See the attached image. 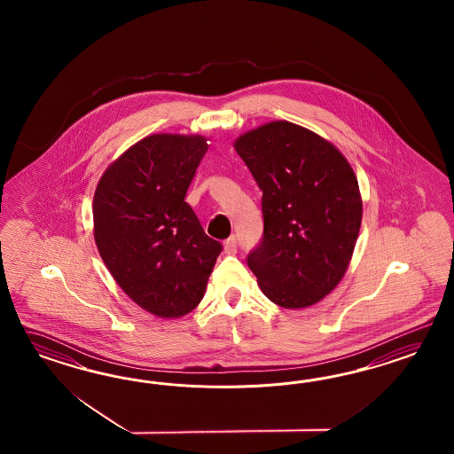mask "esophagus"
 <instances>
[{"instance_id": "1", "label": "esophagus", "mask_w": 454, "mask_h": 454, "mask_svg": "<svg viewBox=\"0 0 454 454\" xmlns=\"http://www.w3.org/2000/svg\"><path fill=\"white\" fill-rule=\"evenodd\" d=\"M236 251H238V239H236V236H230L224 241V253L226 254H234Z\"/></svg>"}]
</instances>
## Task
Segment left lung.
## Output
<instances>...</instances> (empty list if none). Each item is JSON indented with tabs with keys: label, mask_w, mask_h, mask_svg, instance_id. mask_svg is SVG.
Here are the masks:
<instances>
[{
	"label": "left lung",
	"mask_w": 454,
	"mask_h": 454,
	"mask_svg": "<svg viewBox=\"0 0 454 454\" xmlns=\"http://www.w3.org/2000/svg\"><path fill=\"white\" fill-rule=\"evenodd\" d=\"M234 150L262 192L264 230L247 266L271 301L296 309L341 281L363 216L356 175L317 133L273 121L245 133Z\"/></svg>",
	"instance_id": "obj_1"
}]
</instances>
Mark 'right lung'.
Returning a JSON list of instances; mask_svg holds the SVG:
<instances>
[{
    "label": "right lung",
    "mask_w": 454,
    "mask_h": 454,
    "mask_svg": "<svg viewBox=\"0 0 454 454\" xmlns=\"http://www.w3.org/2000/svg\"><path fill=\"white\" fill-rule=\"evenodd\" d=\"M207 152V137L153 135L98 183V251L124 293L156 317H183L200 304L223 249L184 201Z\"/></svg>",
    "instance_id": "obj_1"
}]
</instances>
